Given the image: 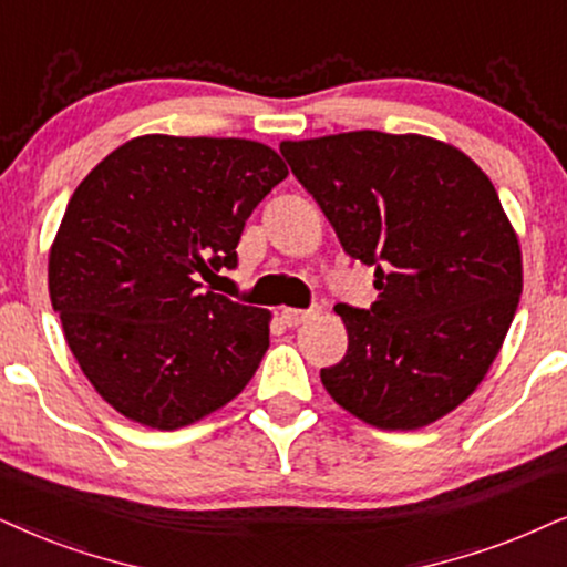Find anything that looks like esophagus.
<instances>
[{
  "mask_svg": "<svg viewBox=\"0 0 567 567\" xmlns=\"http://www.w3.org/2000/svg\"><path fill=\"white\" fill-rule=\"evenodd\" d=\"M319 313H321L319 306L308 308V311H300V308H282V311H279V319H282L288 327H300V324H306L308 319L319 317Z\"/></svg>",
  "mask_w": 567,
  "mask_h": 567,
  "instance_id": "1",
  "label": "esophagus"
}]
</instances>
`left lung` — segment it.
Here are the masks:
<instances>
[{
	"mask_svg": "<svg viewBox=\"0 0 567 567\" xmlns=\"http://www.w3.org/2000/svg\"><path fill=\"white\" fill-rule=\"evenodd\" d=\"M279 152L350 259L377 267L369 311L334 306L348 350L321 384L369 426L434 424L482 384L520 300L518 233L492 181L419 133H337Z\"/></svg>",
	"mask_w": 567,
	"mask_h": 567,
	"instance_id": "left-lung-1",
	"label": "left lung"
}]
</instances>
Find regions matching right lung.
Returning <instances> with one entry per match:
<instances>
[{"label": "right lung", "mask_w": 567, "mask_h": 567, "mask_svg": "<svg viewBox=\"0 0 567 567\" xmlns=\"http://www.w3.org/2000/svg\"><path fill=\"white\" fill-rule=\"evenodd\" d=\"M288 177L248 138L148 133L114 148L70 198L49 248V298L93 390L135 424L175 432L246 390L271 313L206 290Z\"/></svg>", "instance_id": "right-lung-1"}]
</instances>
